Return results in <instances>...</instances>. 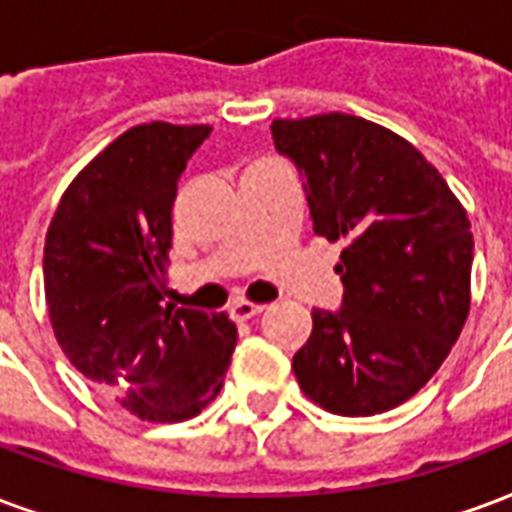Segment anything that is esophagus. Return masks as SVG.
<instances>
[{
  "label": "esophagus",
  "instance_id": "esophagus-1",
  "mask_svg": "<svg viewBox=\"0 0 512 512\" xmlns=\"http://www.w3.org/2000/svg\"><path fill=\"white\" fill-rule=\"evenodd\" d=\"M266 306L260 304H249V301H236V304L230 306V317L236 320V323H244V320H252L257 314L263 312Z\"/></svg>",
  "mask_w": 512,
  "mask_h": 512
}]
</instances>
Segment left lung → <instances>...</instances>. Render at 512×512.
Here are the masks:
<instances>
[{
	"instance_id": "8db88e82",
	"label": "left lung",
	"mask_w": 512,
	"mask_h": 512,
	"mask_svg": "<svg viewBox=\"0 0 512 512\" xmlns=\"http://www.w3.org/2000/svg\"><path fill=\"white\" fill-rule=\"evenodd\" d=\"M295 162L314 233L339 241V312H312L293 355L301 391L323 410L366 418L434 377L469 314L472 233L464 206L410 140L350 113L274 119Z\"/></svg>"
}]
</instances>
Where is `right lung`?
Listing matches in <instances>:
<instances>
[{
	"instance_id": "1",
	"label": "right lung",
	"mask_w": 512,
	"mask_h": 512,
	"mask_svg": "<svg viewBox=\"0 0 512 512\" xmlns=\"http://www.w3.org/2000/svg\"><path fill=\"white\" fill-rule=\"evenodd\" d=\"M208 124H138L64 189L48 236L45 304L75 369L151 423L195 418L217 399L236 325L168 295L173 200Z\"/></svg>"
}]
</instances>
